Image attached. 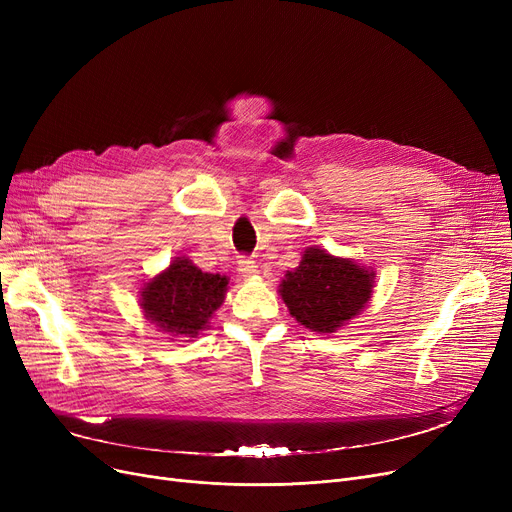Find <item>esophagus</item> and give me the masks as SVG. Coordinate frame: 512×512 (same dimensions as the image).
<instances>
[{"label":"esophagus","instance_id":"1","mask_svg":"<svg viewBox=\"0 0 512 512\" xmlns=\"http://www.w3.org/2000/svg\"><path fill=\"white\" fill-rule=\"evenodd\" d=\"M257 261H253V259H249V257H240V261H238V272L245 276V278H253L259 270H257Z\"/></svg>","mask_w":512,"mask_h":512}]
</instances>
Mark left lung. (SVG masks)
<instances>
[{"mask_svg":"<svg viewBox=\"0 0 512 512\" xmlns=\"http://www.w3.org/2000/svg\"><path fill=\"white\" fill-rule=\"evenodd\" d=\"M373 270L353 259L334 257L309 247L294 272L280 284L290 315L311 332L332 334L367 305L373 292Z\"/></svg>","mask_w":512,"mask_h":512,"instance_id":"1","label":"left lung"}]
</instances>
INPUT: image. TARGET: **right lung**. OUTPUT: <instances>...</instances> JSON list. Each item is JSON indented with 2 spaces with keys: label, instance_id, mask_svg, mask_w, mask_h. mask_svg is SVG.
<instances>
[{
  "label": "right lung",
  "instance_id": "obj_1",
  "mask_svg": "<svg viewBox=\"0 0 512 512\" xmlns=\"http://www.w3.org/2000/svg\"><path fill=\"white\" fill-rule=\"evenodd\" d=\"M228 278L201 272L186 257H176L141 290V309L161 332L176 338H197L211 315L224 303Z\"/></svg>",
  "mask_w": 512,
  "mask_h": 512
}]
</instances>
